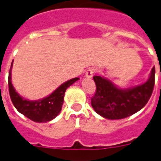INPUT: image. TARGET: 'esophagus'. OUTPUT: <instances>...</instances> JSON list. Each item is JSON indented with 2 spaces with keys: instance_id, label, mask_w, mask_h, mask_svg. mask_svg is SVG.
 I'll return each mask as SVG.
<instances>
[{
  "instance_id": "esophagus-1",
  "label": "esophagus",
  "mask_w": 161,
  "mask_h": 161,
  "mask_svg": "<svg viewBox=\"0 0 161 161\" xmlns=\"http://www.w3.org/2000/svg\"><path fill=\"white\" fill-rule=\"evenodd\" d=\"M94 73H95V69H94V68H88V70H87V72H86V73H85L86 78H93V74H94Z\"/></svg>"
}]
</instances>
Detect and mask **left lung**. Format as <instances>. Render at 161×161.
<instances>
[{
    "label": "left lung",
    "mask_w": 161,
    "mask_h": 161,
    "mask_svg": "<svg viewBox=\"0 0 161 161\" xmlns=\"http://www.w3.org/2000/svg\"><path fill=\"white\" fill-rule=\"evenodd\" d=\"M155 67L145 83L134 88H119L107 78L94 76L96 93L91 104L96 113L108 119H121L134 114L145 107L155 85Z\"/></svg>",
    "instance_id": "left-lung-1"
}]
</instances>
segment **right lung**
Segmentation results:
<instances>
[{
	"mask_svg": "<svg viewBox=\"0 0 161 161\" xmlns=\"http://www.w3.org/2000/svg\"><path fill=\"white\" fill-rule=\"evenodd\" d=\"M12 63L9 72L8 86L10 97L15 108L24 116H26L34 122L45 123L55 119L62 109L66 89L73 83H75L76 81H78L79 78H74L67 81L59 86L50 95L42 99L34 101L27 100L19 95L11 83Z\"/></svg>",
	"mask_w": 161,
	"mask_h": 161,
	"instance_id": "1",
	"label": "right lung"
}]
</instances>
